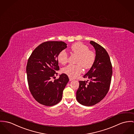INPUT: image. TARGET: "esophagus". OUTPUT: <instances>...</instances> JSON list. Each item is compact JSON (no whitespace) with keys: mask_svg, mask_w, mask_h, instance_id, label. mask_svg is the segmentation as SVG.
Wrapping results in <instances>:
<instances>
[{"mask_svg":"<svg viewBox=\"0 0 134 134\" xmlns=\"http://www.w3.org/2000/svg\"><path fill=\"white\" fill-rule=\"evenodd\" d=\"M69 81H72V80H73V79H72V78H71V77H69Z\"/></svg>","mask_w":134,"mask_h":134,"instance_id":"34e87169","label":"esophagus"}]
</instances>
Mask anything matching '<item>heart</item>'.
Returning a JSON list of instances; mask_svg holds the SVG:
<instances>
[{"mask_svg": "<svg viewBox=\"0 0 134 134\" xmlns=\"http://www.w3.org/2000/svg\"><path fill=\"white\" fill-rule=\"evenodd\" d=\"M72 52L78 55L76 65L70 64L64 67L62 72L71 78H75L82 71V67L85 69L92 67L96 59L95 52L89 49V47L82 42H78L73 44L71 46ZM59 63L62 65L66 64L68 61V55L65 51L63 50L57 55Z\"/></svg>", "mask_w": 134, "mask_h": 134, "instance_id": "obj_1", "label": "heart"}]
</instances>
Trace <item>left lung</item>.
Listing matches in <instances>:
<instances>
[{
    "label": "left lung",
    "mask_w": 134,
    "mask_h": 134,
    "mask_svg": "<svg viewBox=\"0 0 134 134\" xmlns=\"http://www.w3.org/2000/svg\"><path fill=\"white\" fill-rule=\"evenodd\" d=\"M96 51V59L90 70L83 76L87 81H80L76 99L81 104L92 106L100 102L108 92L112 75L110 57L103 46L91 41Z\"/></svg>",
    "instance_id": "obj_1"
}]
</instances>
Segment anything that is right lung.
Returning <instances> with one entry per match:
<instances>
[{"label": "right lung", "mask_w": 134, "mask_h": 134, "mask_svg": "<svg viewBox=\"0 0 134 134\" xmlns=\"http://www.w3.org/2000/svg\"><path fill=\"white\" fill-rule=\"evenodd\" d=\"M67 48L62 41H46L37 46L31 53L26 65L27 79L30 91L39 103L52 106L62 99L63 92L67 82L68 76L63 73L55 79L58 74V53Z\"/></svg>", "instance_id": "add662e5"}]
</instances>
